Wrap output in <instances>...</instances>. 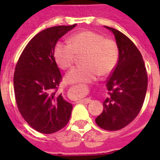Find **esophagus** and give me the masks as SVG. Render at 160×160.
Returning <instances> with one entry per match:
<instances>
[{"label":"esophagus","mask_w":160,"mask_h":160,"mask_svg":"<svg viewBox=\"0 0 160 160\" xmlns=\"http://www.w3.org/2000/svg\"><path fill=\"white\" fill-rule=\"evenodd\" d=\"M75 90H77L79 94H82V93H87L88 91V89L87 87L85 86V85H82V86H78V87H76ZM91 102V100L90 98H84V99H82L80 100V102H82V103H89Z\"/></svg>","instance_id":"1"}]
</instances>
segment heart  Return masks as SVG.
I'll list each match as a JSON object with an SVG mask.
<instances>
[{
  "label": "heart",
  "instance_id": "obj_1",
  "mask_svg": "<svg viewBox=\"0 0 160 160\" xmlns=\"http://www.w3.org/2000/svg\"><path fill=\"white\" fill-rule=\"evenodd\" d=\"M82 55L83 65L73 68L66 74V82L70 83L89 82L99 74L106 77L115 69L119 57L116 42L91 30H84L72 35L70 44L58 42L53 56L62 70L71 67L77 55Z\"/></svg>",
  "mask_w": 160,
  "mask_h": 160
}]
</instances>
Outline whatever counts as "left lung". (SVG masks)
Segmentation results:
<instances>
[{"mask_svg":"<svg viewBox=\"0 0 160 160\" xmlns=\"http://www.w3.org/2000/svg\"><path fill=\"white\" fill-rule=\"evenodd\" d=\"M106 28L114 34L119 57L107 80L108 97L95 122L104 130L118 131L131 123L142 109L148 89V73L142 54L134 42L122 32Z\"/></svg>","mask_w":160,"mask_h":160,"instance_id":"obj_1","label":"left lung"}]
</instances>
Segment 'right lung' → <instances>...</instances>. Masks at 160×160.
<instances>
[{"label": "right lung", "mask_w": 160, "mask_h": 160, "mask_svg": "<svg viewBox=\"0 0 160 160\" xmlns=\"http://www.w3.org/2000/svg\"><path fill=\"white\" fill-rule=\"evenodd\" d=\"M77 24L38 32L29 42L15 67L13 87L18 111L37 131L52 134L70 120L72 105L58 92L62 76L53 56L58 41Z\"/></svg>", "instance_id": "obj_1"}]
</instances>
